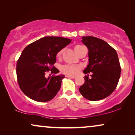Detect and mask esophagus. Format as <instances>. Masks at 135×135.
I'll return each mask as SVG.
<instances>
[{
	"instance_id": "esophagus-1",
	"label": "esophagus",
	"mask_w": 135,
	"mask_h": 135,
	"mask_svg": "<svg viewBox=\"0 0 135 135\" xmlns=\"http://www.w3.org/2000/svg\"><path fill=\"white\" fill-rule=\"evenodd\" d=\"M66 77H68V78H71V79H74L75 77V76H71V75H67Z\"/></svg>"
}]
</instances>
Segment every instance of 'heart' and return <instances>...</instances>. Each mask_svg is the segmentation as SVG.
I'll return each instance as SVG.
<instances>
[{"label":"heart","mask_w":135,"mask_h":135,"mask_svg":"<svg viewBox=\"0 0 135 135\" xmlns=\"http://www.w3.org/2000/svg\"><path fill=\"white\" fill-rule=\"evenodd\" d=\"M83 47L82 45H77L75 46L74 50L77 54L80 52L81 49H82ZM62 53V50H61L56 53V58H60L61 56ZM81 69V66L79 64H64V65L61 66V71L64 74L68 75H71V76H74L77 73H79V71Z\"/></svg>","instance_id":"1"}]
</instances>
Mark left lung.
<instances>
[{"instance_id": "8db88e82", "label": "left lung", "mask_w": 135, "mask_h": 135, "mask_svg": "<svg viewBox=\"0 0 135 135\" xmlns=\"http://www.w3.org/2000/svg\"><path fill=\"white\" fill-rule=\"evenodd\" d=\"M82 41L88 49L89 64L84 71L86 75L79 91L88 100H101L112 94L119 82L121 68L117 53L107 42L95 37H83Z\"/></svg>"}]
</instances>
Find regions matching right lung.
<instances>
[{
	"label": "right lung",
	"mask_w": 135,
	"mask_h": 135,
	"mask_svg": "<svg viewBox=\"0 0 135 135\" xmlns=\"http://www.w3.org/2000/svg\"><path fill=\"white\" fill-rule=\"evenodd\" d=\"M71 42L61 37H45L23 50L16 63V76L20 89L27 97L47 102L56 96L64 78L56 75L59 73L53 66L56 55ZM49 71L51 74L47 77Z\"/></svg>",
	"instance_id": "obj_1"
}]
</instances>
